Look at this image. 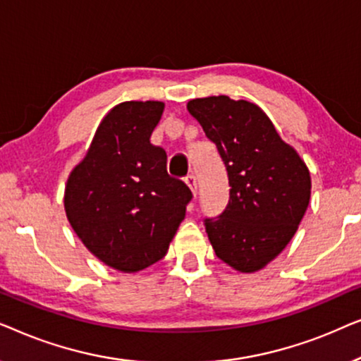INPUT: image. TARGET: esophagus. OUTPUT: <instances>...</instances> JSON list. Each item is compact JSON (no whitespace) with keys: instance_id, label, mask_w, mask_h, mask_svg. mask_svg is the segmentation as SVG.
Returning <instances> with one entry per match:
<instances>
[{"instance_id":"obj_1","label":"esophagus","mask_w":361,"mask_h":361,"mask_svg":"<svg viewBox=\"0 0 361 361\" xmlns=\"http://www.w3.org/2000/svg\"><path fill=\"white\" fill-rule=\"evenodd\" d=\"M185 184L192 190V194L197 195V179H195V176H192V174L187 176L185 177Z\"/></svg>"}]
</instances>
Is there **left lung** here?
I'll use <instances>...</instances> for the list:
<instances>
[{
    "instance_id": "obj_1",
    "label": "left lung",
    "mask_w": 361,
    "mask_h": 361,
    "mask_svg": "<svg viewBox=\"0 0 361 361\" xmlns=\"http://www.w3.org/2000/svg\"><path fill=\"white\" fill-rule=\"evenodd\" d=\"M187 110L214 142L228 172L230 200L205 219L215 255L240 273H256L283 251L310 200V172L255 103L226 95L195 98Z\"/></svg>"
}]
</instances>
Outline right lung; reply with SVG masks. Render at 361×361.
<instances>
[{
	"label": "right lung",
	"mask_w": 361,
	"mask_h": 361,
	"mask_svg": "<svg viewBox=\"0 0 361 361\" xmlns=\"http://www.w3.org/2000/svg\"><path fill=\"white\" fill-rule=\"evenodd\" d=\"M162 102H123L97 128L68 176L63 207L73 231L102 263L137 273L169 250L192 192L167 174L166 151L149 137Z\"/></svg>",
	"instance_id": "right-lung-1"
}]
</instances>
